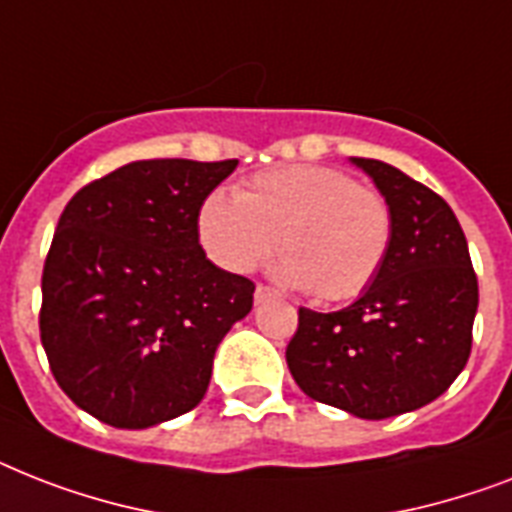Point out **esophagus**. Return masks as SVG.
I'll list each match as a JSON object with an SVG mask.
<instances>
[{
  "label": "esophagus",
  "mask_w": 512,
  "mask_h": 512,
  "mask_svg": "<svg viewBox=\"0 0 512 512\" xmlns=\"http://www.w3.org/2000/svg\"><path fill=\"white\" fill-rule=\"evenodd\" d=\"M256 304H261V301H267V298H275V290L267 288V285H256Z\"/></svg>",
  "instance_id": "1"
}]
</instances>
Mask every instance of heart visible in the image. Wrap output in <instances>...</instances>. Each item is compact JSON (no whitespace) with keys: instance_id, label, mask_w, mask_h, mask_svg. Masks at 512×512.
<instances>
[{"instance_id":"obj_1","label":"heart","mask_w":512,"mask_h":512,"mask_svg":"<svg viewBox=\"0 0 512 512\" xmlns=\"http://www.w3.org/2000/svg\"><path fill=\"white\" fill-rule=\"evenodd\" d=\"M195 224L208 256L230 272L256 269L277 243L280 280L325 301L359 296L391 243L386 198L327 166L259 171L232 195L211 192Z\"/></svg>"}]
</instances>
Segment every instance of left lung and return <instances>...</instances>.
I'll return each instance as SVG.
<instances>
[{"instance_id": "left-lung-1", "label": "left lung", "mask_w": 512, "mask_h": 512, "mask_svg": "<svg viewBox=\"0 0 512 512\" xmlns=\"http://www.w3.org/2000/svg\"><path fill=\"white\" fill-rule=\"evenodd\" d=\"M391 211L383 267L341 312L298 309L285 359L306 396L362 420L439 399L470 357L478 280L455 211L383 161L351 158Z\"/></svg>"}]
</instances>
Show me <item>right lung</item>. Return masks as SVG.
Here are the masks:
<instances>
[{
  "mask_svg": "<svg viewBox=\"0 0 512 512\" xmlns=\"http://www.w3.org/2000/svg\"><path fill=\"white\" fill-rule=\"evenodd\" d=\"M237 161H134L65 206L42 275V346L57 386L113 428L198 407L216 346L253 306L248 277L206 259L198 208Z\"/></svg>",
  "mask_w": 512,
  "mask_h": 512,
  "instance_id": "add662e5",
  "label": "right lung"
}]
</instances>
